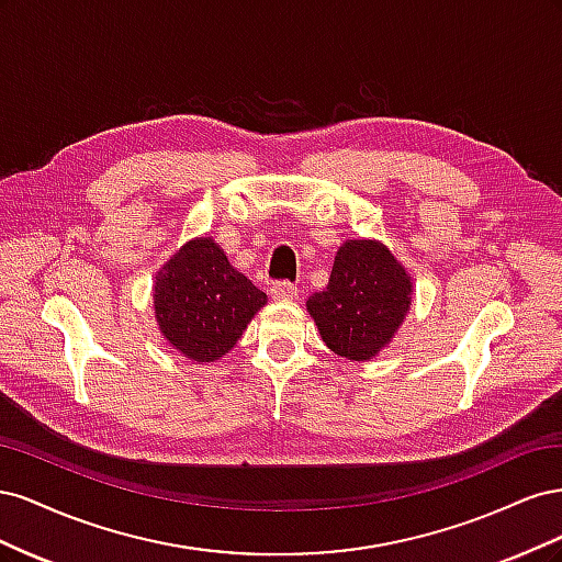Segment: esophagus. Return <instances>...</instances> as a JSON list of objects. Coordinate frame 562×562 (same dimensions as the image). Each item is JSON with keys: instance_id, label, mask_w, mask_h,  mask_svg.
I'll list each match as a JSON object with an SVG mask.
<instances>
[{"instance_id": "obj_1", "label": "esophagus", "mask_w": 562, "mask_h": 562, "mask_svg": "<svg viewBox=\"0 0 562 562\" xmlns=\"http://www.w3.org/2000/svg\"><path fill=\"white\" fill-rule=\"evenodd\" d=\"M269 293H271V297H274V300H295V297L300 295L297 285L291 283V281H277V283H271Z\"/></svg>"}]
</instances>
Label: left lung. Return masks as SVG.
Here are the masks:
<instances>
[{
  "instance_id": "1",
  "label": "left lung",
  "mask_w": 562,
  "mask_h": 562,
  "mask_svg": "<svg viewBox=\"0 0 562 562\" xmlns=\"http://www.w3.org/2000/svg\"><path fill=\"white\" fill-rule=\"evenodd\" d=\"M413 283L391 250L353 239L339 246L330 281L307 300L323 342L349 361H368L398 330Z\"/></svg>"
}]
</instances>
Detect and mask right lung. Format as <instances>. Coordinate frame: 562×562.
Wrapping results in <instances>:
<instances>
[{
    "mask_svg": "<svg viewBox=\"0 0 562 562\" xmlns=\"http://www.w3.org/2000/svg\"><path fill=\"white\" fill-rule=\"evenodd\" d=\"M267 302L213 239L184 244L157 274L155 312L164 337L187 359L225 356Z\"/></svg>",
    "mask_w": 562,
    "mask_h": 562,
    "instance_id": "1",
    "label": "right lung"
}]
</instances>
